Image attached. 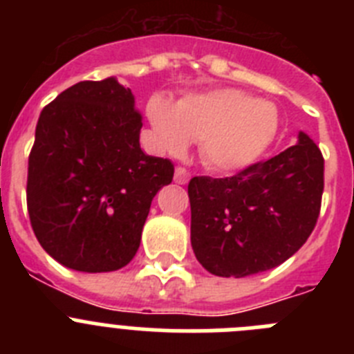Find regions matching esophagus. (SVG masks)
I'll return each mask as SVG.
<instances>
[{
    "label": "esophagus",
    "instance_id": "obj_1",
    "mask_svg": "<svg viewBox=\"0 0 354 354\" xmlns=\"http://www.w3.org/2000/svg\"><path fill=\"white\" fill-rule=\"evenodd\" d=\"M174 179L177 184H186L189 180V171L183 167H177L175 168V174H174Z\"/></svg>",
    "mask_w": 354,
    "mask_h": 354
}]
</instances>
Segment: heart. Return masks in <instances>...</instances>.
I'll return each mask as SVG.
<instances>
[{"label":"heart","mask_w":354,"mask_h":354,"mask_svg":"<svg viewBox=\"0 0 354 354\" xmlns=\"http://www.w3.org/2000/svg\"><path fill=\"white\" fill-rule=\"evenodd\" d=\"M147 117L161 152L183 156L193 140H198L200 158L216 171L250 167L278 131L273 102L234 88L192 93L177 104L154 95L147 104Z\"/></svg>","instance_id":"1"}]
</instances>
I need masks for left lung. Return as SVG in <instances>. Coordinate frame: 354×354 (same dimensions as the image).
Instances as JSON below:
<instances>
[{
    "mask_svg": "<svg viewBox=\"0 0 354 354\" xmlns=\"http://www.w3.org/2000/svg\"><path fill=\"white\" fill-rule=\"evenodd\" d=\"M323 189V154L305 133L296 145L232 177H193L187 195L195 257L225 278L277 268L314 230Z\"/></svg>",
    "mask_w": 354,
    "mask_h": 354,
    "instance_id": "1",
    "label": "left lung"
}]
</instances>
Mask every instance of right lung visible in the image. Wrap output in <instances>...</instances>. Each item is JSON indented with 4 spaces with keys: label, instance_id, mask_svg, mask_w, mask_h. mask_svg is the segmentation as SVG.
Segmentation results:
<instances>
[{
    "label": "right lung",
    "instance_id": "1",
    "mask_svg": "<svg viewBox=\"0 0 354 354\" xmlns=\"http://www.w3.org/2000/svg\"><path fill=\"white\" fill-rule=\"evenodd\" d=\"M142 115L115 77L81 81L40 113L26 200L40 246L65 268L108 273L129 264L170 159L140 147Z\"/></svg>",
    "mask_w": 354,
    "mask_h": 354
}]
</instances>
